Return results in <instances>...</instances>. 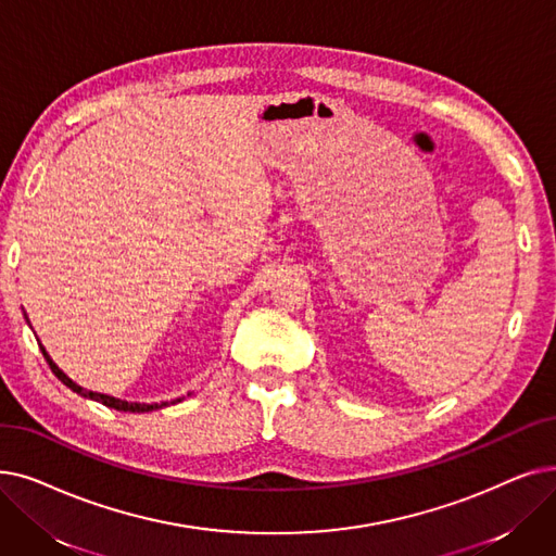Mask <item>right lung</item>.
Masks as SVG:
<instances>
[{"instance_id":"1","label":"right lung","mask_w":556,"mask_h":556,"mask_svg":"<svg viewBox=\"0 0 556 556\" xmlns=\"http://www.w3.org/2000/svg\"><path fill=\"white\" fill-rule=\"evenodd\" d=\"M40 350H42V356H45V361L47 364H50V368H52V372L67 386L70 391H75V393H79V395H84V397H90V400H94V402H102L104 406H111V408H117V412H131V414H144V412H154V408H163V406H167V402H161V404H138V402H125V400H115V397H111V395H102V393H92V391H84L81 386H77L75 381H72L65 372H61L59 370V366L54 364V361L50 358V354L45 352V348L40 345ZM175 402H181V400H175ZM175 402H170V404H175Z\"/></svg>"}]
</instances>
